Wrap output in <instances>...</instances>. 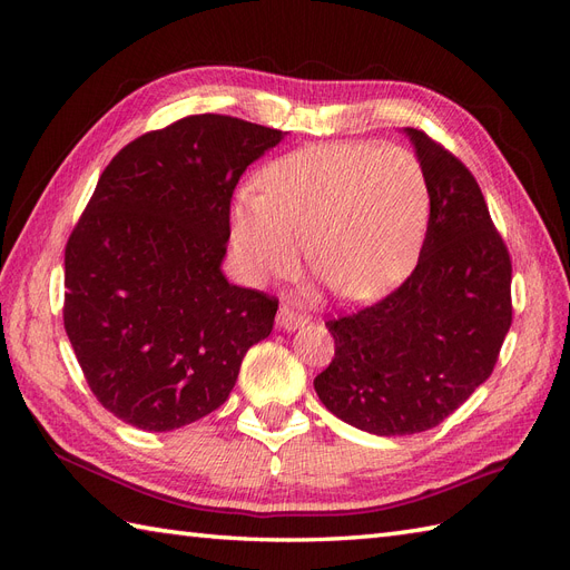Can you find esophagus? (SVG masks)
<instances>
[{"label":"esophagus","instance_id":"esophagus-1","mask_svg":"<svg viewBox=\"0 0 570 570\" xmlns=\"http://www.w3.org/2000/svg\"><path fill=\"white\" fill-rule=\"evenodd\" d=\"M306 323V316L299 314L295 306L289 304H283L281 312H278V325L283 327V331H295V327L304 325Z\"/></svg>","mask_w":570,"mask_h":570}]
</instances>
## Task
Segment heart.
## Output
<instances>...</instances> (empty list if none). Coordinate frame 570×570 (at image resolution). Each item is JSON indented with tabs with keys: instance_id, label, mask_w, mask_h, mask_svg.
<instances>
[{
	"instance_id": "1",
	"label": "heart",
	"mask_w": 570,
	"mask_h": 570,
	"mask_svg": "<svg viewBox=\"0 0 570 570\" xmlns=\"http://www.w3.org/2000/svg\"><path fill=\"white\" fill-rule=\"evenodd\" d=\"M233 204V243L254 281L308 262L337 295L383 297L416 266L430 220L421 159L400 145H308L262 170Z\"/></svg>"
}]
</instances>
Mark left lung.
Segmentation results:
<instances>
[{
    "label": "left lung",
    "mask_w": 570,
    "mask_h": 570,
    "mask_svg": "<svg viewBox=\"0 0 570 570\" xmlns=\"http://www.w3.org/2000/svg\"><path fill=\"white\" fill-rule=\"evenodd\" d=\"M430 185L419 264L387 297L327 318L335 356L314 381L337 419L373 435L440 425L494 371L511 327V256L473 174L406 128Z\"/></svg>",
    "instance_id": "1"
}]
</instances>
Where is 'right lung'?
I'll use <instances>...</instances> for the list:
<instances>
[{"instance_id": "obj_1", "label": "right lung", "mask_w": 570, "mask_h": 570, "mask_svg": "<svg viewBox=\"0 0 570 570\" xmlns=\"http://www.w3.org/2000/svg\"><path fill=\"white\" fill-rule=\"evenodd\" d=\"M283 140L249 120L199 114L135 137L99 176L63 254V327L114 416L166 433L216 411L278 299L220 273L230 199Z\"/></svg>"}]
</instances>
